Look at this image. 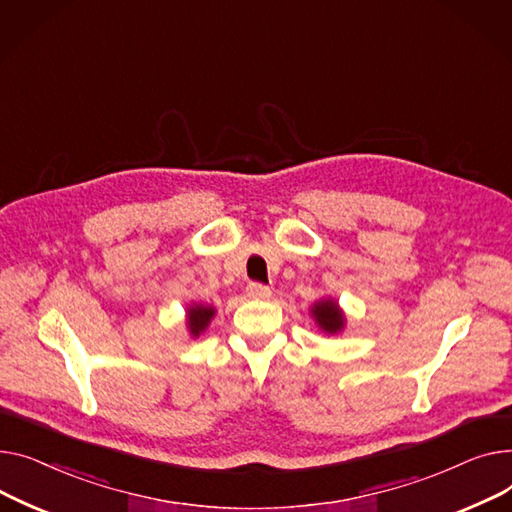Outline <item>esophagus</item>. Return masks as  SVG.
Returning <instances> with one entry per match:
<instances>
[{
  "mask_svg": "<svg viewBox=\"0 0 512 512\" xmlns=\"http://www.w3.org/2000/svg\"><path fill=\"white\" fill-rule=\"evenodd\" d=\"M246 293H248V297H252V299H268V297H270V287H266V285H262V283H250V285L246 287Z\"/></svg>",
  "mask_w": 512,
  "mask_h": 512,
  "instance_id": "1",
  "label": "esophagus"
}]
</instances>
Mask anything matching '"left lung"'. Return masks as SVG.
Listing matches in <instances>:
<instances>
[{"label":"left lung","mask_w":512,"mask_h":512,"mask_svg":"<svg viewBox=\"0 0 512 512\" xmlns=\"http://www.w3.org/2000/svg\"><path fill=\"white\" fill-rule=\"evenodd\" d=\"M312 316L316 320V324L324 330L328 335H337L345 326V314L341 312L339 304L335 299H320L312 306Z\"/></svg>","instance_id":"8db88e82"}]
</instances>
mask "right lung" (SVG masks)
Segmentation results:
<instances>
[{"instance_id": "right-lung-1", "label": "right lung", "mask_w": 512, "mask_h": 512, "mask_svg": "<svg viewBox=\"0 0 512 512\" xmlns=\"http://www.w3.org/2000/svg\"><path fill=\"white\" fill-rule=\"evenodd\" d=\"M215 316V308L213 306H202V304H192L188 308V330L192 337H198L200 333H204L206 326L210 324Z\"/></svg>"}]
</instances>
